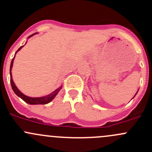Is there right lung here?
Wrapping results in <instances>:
<instances>
[{
	"label": "right lung",
	"instance_id": "add662e5",
	"mask_svg": "<svg viewBox=\"0 0 152 152\" xmlns=\"http://www.w3.org/2000/svg\"><path fill=\"white\" fill-rule=\"evenodd\" d=\"M35 34H36V33H35ZM34 34H31V36H29L28 37H31L33 36ZM22 47H23V45L20 48L18 49V50H17V52H18V50H20V49L22 48ZM17 52H16V53H17ZM14 58H15V57H14ZM14 58L12 59V62H11V65H10V82H11V85H12V90H13V91L15 92V94H16L17 96H19L20 98H21V99H22L24 101V102L29 104H46L51 102V101L53 100V99H54L55 96H56V94L59 93V90L62 89V87H59V88L56 89V90H54V91H53L52 93H50V94L48 95V96H44V97H40V98L28 97V96H25L24 94H23V93H21V92L20 91V90H18V88H17V87L15 86V83H14L13 80H12V72H11L12 67V66H13Z\"/></svg>",
	"mask_w": 152,
	"mask_h": 152
}]
</instances>
